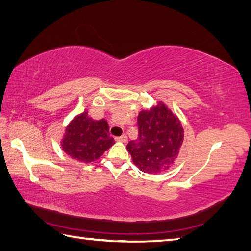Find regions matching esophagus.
Masks as SVG:
<instances>
[{
    "label": "esophagus",
    "mask_w": 251,
    "mask_h": 251,
    "mask_svg": "<svg viewBox=\"0 0 251 251\" xmlns=\"http://www.w3.org/2000/svg\"><path fill=\"white\" fill-rule=\"evenodd\" d=\"M115 140L119 141V142H126L127 141V136L122 135L121 137H115Z\"/></svg>",
    "instance_id": "obj_1"
}]
</instances>
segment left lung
<instances>
[{"instance_id": "left-lung-1", "label": "left lung", "mask_w": 251, "mask_h": 251, "mask_svg": "<svg viewBox=\"0 0 251 251\" xmlns=\"http://www.w3.org/2000/svg\"><path fill=\"white\" fill-rule=\"evenodd\" d=\"M179 119L164 103L138 115V138L128 142L127 150L134 164L143 173L167 170L177 158L183 141Z\"/></svg>"}]
</instances>
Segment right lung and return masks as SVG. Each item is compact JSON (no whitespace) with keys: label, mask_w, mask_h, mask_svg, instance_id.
I'll return each instance as SVG.
<instances>
[{"label":"right lung","mask_w":251,"mask_h":251,"mask_svg":"<svg viewBox=\"0 0 251 251\" xmlns=\"http://www.w3.org/2000/svg\"><path fill=\"white\" fill-rule=\"evenodd\" d=\"M113 143L114 139L109 136L108 122L95 121L85 111L68 125L61 146L72 158L90 163L98 159Z\"/></svg>","instance_id":"add662e5"}]
</instances>
